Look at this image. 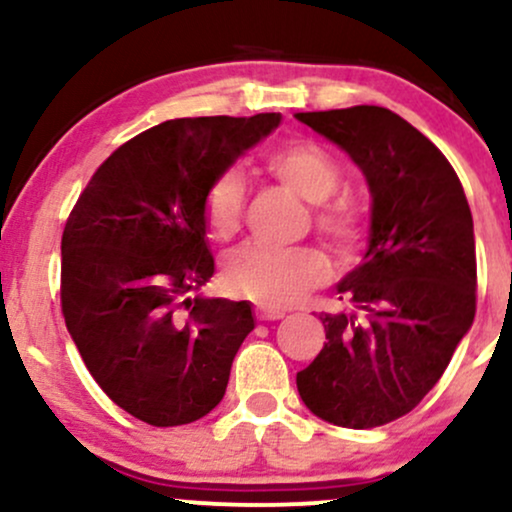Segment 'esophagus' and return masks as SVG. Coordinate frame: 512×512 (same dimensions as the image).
Returning <instances> with one entry per match:
<instances>
[{"label":"esophagus","instance_id":"1","mask_svg":"<svg viewBox=\"0 0 512 512\" xmlns=\"http://www.w3.org/2000/svg\"><path fill=\"white\" fill-rule=\"evenodd\" d=\"M284 315V310L272 308V305H260V308H257V317H260V320H281Z\"/></svg>","mask_w":512,"mask_h":512}]
</instances>
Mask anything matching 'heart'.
Instances as JSON below:
<instances>
[{
  "label": "heart",
  "mask_w": 512,
  "mask_h": 512,
  "mask_svg": "<svg viewBox=\"0 0 512 512\" xmlns=\"http://www.w3.org/2000/svg\"><path fill=\"white\" fill-rule=\"evenodd\" d=\"M272 170L289 190L310 204H322L317 226L337 248L349 250L361 238L363 216L354 202H328L342 185L337 161L315 142H291L267 156ZM245 209V178L238 168L223 170L204 195V219L216 238H231L240 228ZM330 274L325 252L317 248H276L250 243L231 252L226 260V279L233 291L264 305H291Z\"/></svg>",
  "instance_id": "1"
}]
</instances>
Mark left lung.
Segmentation results:
<instances>
[{"label": "left lung", "mask_w": 512, "mask_h": 512, "mask_svg": "<svg viewBox=\"0 0 512 512\" xmlns=\"http://www.w3.org/2000/svg\"><path fill=\"white\" fill-rule=\"evenodd\" d=\"M296 120L337 144L366 178L368 248L322 313L327 342L296 375L303 404L334 426L409 414L438 383L477 310V250L455 170L404 117L378 105Z\"/></svg>", "instance_id": "1"}]
</instances>
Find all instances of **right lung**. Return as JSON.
Instances as JSON below:
<instances>
[{
  "label": "right lung",
  "instance_id": "obj_1",
  "mask_svg": "<svg viewBox=\"0 0 512 512\" xmlns=\"http://www.w3.org/2000/svg\"><path fill=\"white\" fill-rule=\"evenodd\" d=\"M281 113L180 117L122 144L62 233V313L117 407L151 426L207 416L226 395L250 301L197 293L214 276L204 195Z\"/></svg>",
  "mask_w": 512,
  "mask_h": 512
}]
</instances>
